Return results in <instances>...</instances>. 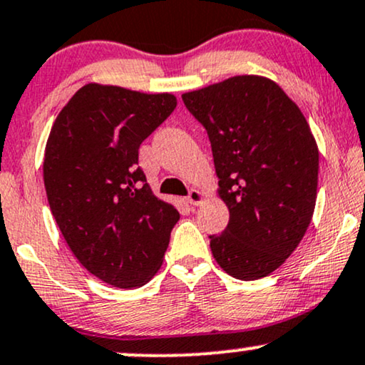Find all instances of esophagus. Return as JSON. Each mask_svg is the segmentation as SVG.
I'll return each instance as SVG.
<instances>
[{
  "label": "esophagus",
  "instance_id": "34e87169",
  "mask_svg": "<svg viewBox=\"0 0 365 365\" xmlns=\"http://www.w3.org/2000/svg\"><path fill=\"white\" fill-rule=\"evenodd\" d=\"M187 202H188V204H192V205H200L202 202H204V192H200V190H197V188H194V190H190V194H188Z\"/></svg>",
  "mask_w": 365,
  "mask_h": 365
}]
</instances>
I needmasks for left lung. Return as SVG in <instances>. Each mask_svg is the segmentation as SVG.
Wrapping results in <instances>:
<instances>
[{"label": "left lung", "mask_w": 365, "mask_h": 365, "mask_svg": "<svg viewBox=\"0 0 365 365\" xmlns=\"http://www.w3.org/2000/svg\"><path fill=\"white\" fill-rule=\"evenodd\" d=\"M182 98L207 130L217 195L230 209L226 230L209 236L212 257L235 279L267 277L313 219L319 153L308 120L277 83L258 74Z\"/></svg>", "instance_id": "8db88e82"}]
</instances>
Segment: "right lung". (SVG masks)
I'll use <instances>...</instances> for the list:
<instances>
[{
    "label": "right lung",
    "instance_id": "add662e5",
    "mask_svg": "<svg viewBox=\"0 0 365 365\" xmlns=\"http://www.w3.org/2000/svg\"><path fill=\"white\" fill-rule=\"evenodd\" d=\"M175 107L171 93L88 83L52 124L43 153L51 212L78 262L113 287L155 277L180 219L138 166L140 143Z\"/></svg>",
    "mask_w": 365,
    "mask_h": 365
}]
</instances>
